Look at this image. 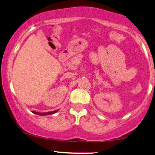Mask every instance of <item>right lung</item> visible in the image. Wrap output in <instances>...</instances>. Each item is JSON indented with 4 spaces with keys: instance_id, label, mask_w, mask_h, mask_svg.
Returning a JSON list of instances; mask_svg holds the SVG:
<instances>
[{
    "instance_id": "1",
    "label": "right lung",
    "mask_w": 155,
    "mask_h": 155,
    "mask_svg": "<svg viewBox=\"0 0 155 155\" xmlns=\"http://www.w3.org/2000/svg\"><path fill=\"white\" fill-rule=\"evenodd\" d=\"M58 111V110H56L52 111V112H48V113H37V112H35V111H32V113H35V114H37L39 115H47L54 114V113H55Z\"/></svg>"
}]
</instances>
